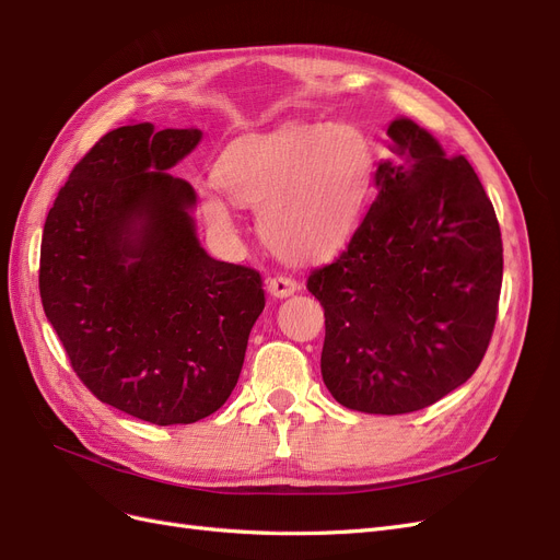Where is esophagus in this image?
Returning <instances> with one entry per match:
<instances>
[{
  "label": "esophagus",
  "mask_w": 560,
  "mask_h": 560,
  "mask_svg": "<svg viewBox=\"0 0 560 560\" xmlns=\"http://www.w3.org/2000/svg\"><path fill=\"white\" fill-rule=\"evenodd\" d=\"M296 290H299V282L294 278L276 276V278L268 280V292H270V296H276V299L292 296Z\"/></svg>",
  "instance_id": "esophagus-1"
}]
</instances>
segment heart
Listing matches in <instances>:
<instances>
[{
  "mask_svg": "<svg viewBox=\"0 0 560 560\" xmlns=\"http://www.w3.org/2000/svg\"><path fill=\"white\" fill-rule=\"evenodd\" d=\"M374 182L376 149L366 130L348 121L301 124L231 144L200 200L208 222L224 231L233 226L229 198L259 208L270 249L317 261L350 241Z\"/></svg>",
  "mask_w": 560,
  "mask_h": 560,
  "instance_id": "b5f03b06",
  "label": "heart"
}]
</instances>
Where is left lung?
<instances>
[{"label":"left lung","instance_id":"left-lung-1","mask_svg":"<svg viewBox=\"0 0 560 560\" xmlns=\"http://www.w3.org/2000/svg\"><path fill=\"white\" fill-rule=\"evenodd\" d=\"M378 196L308 292L325 308L322 378L362 413H411L479 369L498 319L502 238L465 156L411 118L387 128Z\"/></svg>","mask_w":560,"mask_h":560}]
</instances>
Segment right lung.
Segmentation results:
<instances>
[{"mask_svg": "<svg viewBox=\"0 0 560 560\" xmlns=\"http://www.w3.org/2000/svg\"><path fill=\"white\" fill-rule=\"evenodd\" d=\"M200 138L109 130L74 165L42 235V306L74 374L154 425H189L229 399L266 306L259 270L200 247L194 186L171 175Z\"/></svg>", "mask_w": 560, "mask_h": 560, "instance_id": "right-lung-1", "label": "right lung"}]
</instances>
